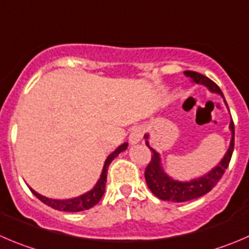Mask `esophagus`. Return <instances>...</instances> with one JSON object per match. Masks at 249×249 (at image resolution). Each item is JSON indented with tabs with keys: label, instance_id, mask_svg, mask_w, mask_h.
<instances>
[{
	"label": "esophagus",
	"instance_id": "esophagus-1",
	"mask_svg": "<svg viewBox=\"0 0 249 249\" xmlns=\"http://www.w3.org/2000/svg\"><path fill=\"white\" fill-rule=\"evenodd\" d=\"M143 137V129L141 126H136L131 130L130 132V136H129V141L131 144H136L139 143L140 141L142 140Z\"/></svg>",
	"mask_w": 249,
	"mask_h": 249
}]
</instances>
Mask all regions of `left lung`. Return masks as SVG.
Returning <instances> with one entry per match:
<instances>
[{
    "label": "left lung",
    "mask_w": 249,
    "mask_h": 249,
    "mask_svg": "<svg viewBox=\"0 0 249 249\" xmlns=\"http://www.w3.org/2000/svg\"><path fill=\"white\" fill-rule=\"evenodd\" d=\"M183 74H185L187 78L191 79L192 83L206 86L211 92L220 95L221 97H223L224 102H225L226 107H228V103H226L225 98H224L221 90L219 89V86L216 85L215 83H213V81L211 80V79L202 75V74L191 71H183ZM229 129H230L231 131V141L230 146H229L228 151H226L223 159H221V160L207 174H204V175L199 176V178H191V180L187 181L175 180V178L169 176L168 174L164 171V168L161 166L160 154H159L156 149H153L149 146V135H144L146 144L148 146V148L153 152L151 161H149V164L146 168V171H144V178H146L147 186H148V189L152 191V194L156 197H158L159 199L176 202V203L191 201V199L198 198V197H202L203 195L208 194V192L213 189L214 186L218 183V181L223 178L224 173H225V170L228 169L229 163H230L231 160L233 146H235V125H233L232 119H231Z\"/></svg>",
    "instance_id": "8db88e82"
}]
</instances>
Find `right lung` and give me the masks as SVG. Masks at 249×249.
Returning a JSON list of instances; mask_svg holds the SVG:
<instances>
[{"label":"right lung","mask_w":249,"mask_h":249,"mask_svg":"<svg viewBox=\"0 0 249 249\" xmlns=\"http://www.w3.org/2000/svg\"><path fill=\"white\" fill-rule=\"evenodd\" d=\"M126 148H127V142H125V143L120 144L114 152H112V153L107 157V159H106L105 161V165H103L102 173H101V176L100 178H98L97 182H96V185L93 186L90 191L81 195V196L74 197V198H69V199H52L37 194V192L34 191V190L30 187L31 192H33V194L35 195L41 202L47 204V206L51 207V208L57 209V211L71 212V213H74V212H83V211H86V209L92 208L93 206H96V204L100 202V199L102 198L103 194H105L106 191L108 166H109V164L112 163V160L115 158V157L119 156V153L124 152Z\"/></svg>","instance_id":"add662e5"}]
</instances>
